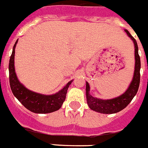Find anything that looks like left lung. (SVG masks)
Segmentation results:
<instances>
[{"label":"left lung","instance_id":"left-lung-1","mask_svg":"<svg viewBox=\"0 0 148 148\" xmlns=\"http://www.w3.org/2000/svg\"><path fill=\"white\" fill-rule=\"evenodd\" d=\"M127 35L132 39L135 46V70L132 82L130 85L122 95L112 99H100L95 98L90 94V85L88 82H86V97H87V104L89 108L92 110L104 114H112L118 113L125 109L130 104L132 99L134 98L139 87L140 83V68L141 61L140 57L138 53V45L136 40L130 35L127 29H125Z\"/></svg>","mask_w":148,"mask_h":148}]
</instances>
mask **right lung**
I'll list each match as a JSON object with an SVG mask.
<instances>
[{"label":"right lung","mask_w":148,"mask_h":148,"mask_svg":"<svg viewBox=\"0 0 148 148\" xmlns=\"http://www.w3.org/2000/svg\"><path fill=\"white\" fill-rule=\"evenodd\" d=\"M18 40L13 47L9 64L10 84L12 92L19 101L27 110L35 113H49L58 110L61 108L66 99L68 87L73 80L68 82L64 87L53 95H43L32 92L26 88L18 81L15 70V49Z\"/></svg>","instance_id":"1"}]
</instances>
